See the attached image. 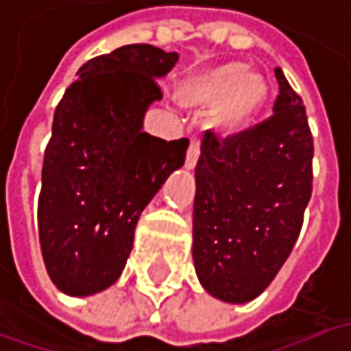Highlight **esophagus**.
Here are the masks:
<instances>
[{
  "mask_svg": "<svg viewBox=\"0 0 351 351\" xmlns=\"http://www.w3.org/2000/svg\"><path fill=\"white\" fill-rule=\"evenodd\" d=\"M198 155H200V141L198 138H193L191 141V147L186 151V169H195L196 160H198Z\"/></svg>",
  "mask_w": 351,
  "mask_h": 351,
  "instance_id": "34e87169",
  "label": "esophagus"
}]
</instances>
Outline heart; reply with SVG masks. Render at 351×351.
I'll return each instance as SVG.
<instances>
[{"label":"heart","mask_w":351,"mask_h":351,"mask_svg":"<svg viewBox=\"0 0 351 351\" xmlns=\"http://www.w3.org/2000/svg\"><path fill=\"white\" fill-rule=\"evenodd\" d=\"M268 83L258 73H246L244 63H224L189 79L180 99L191 107H217L215 127L220 133L234 134L250 125L268 99Z\"/></svg>","instance_id":"1"}]
</instances>
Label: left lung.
<instances>
[{
	"label": "left lung",
	"instance_id": "8db88e82",
	"mask_svg": "<svg viewBox=\"0 0 351 351\" xmlns=\"http://www.w3.org/2000/svg\"><path fill=\"white\" fill-rule=\"evenodd\" d=\"M274 114L220 138L206 131L196 162L193 260L215 298L260 296L290 256L312 196L314 138L280 67Z\"/></svg>",
	"mask_w": 351,
	"mask_h": 351
}]
</instances>
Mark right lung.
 <instances>
[{"mask_svg": "<svg viewBox=\"0 0 351 351\" xmlns=\"http://www.w3.org/2000/svg\"><path fill=\"white\" fill-rule=\"evenodd\" d=\"M176 53L125 45L87 61L59 101L41 171L39 244L53 284L91 296L121 276L141 213L184 165L189 138L143 131Z\"/></svg>", "mask_w": 351, "mask_h": 351, "instance_id": "1", "label": "right lung"}]
</instances>
